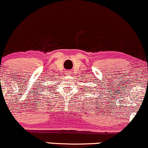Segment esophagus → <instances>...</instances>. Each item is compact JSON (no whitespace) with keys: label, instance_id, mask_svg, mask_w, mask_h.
<instances>
[{"label":"esophagus","instance_id":"34e87169","mask_svg":"<svg viewBox=\"0 0 148 148\" xmlns=\"http://www.w3.org/2000/svg\"><path fill=\"white\" fill-rule=\"evenodd\" d=\"M65 74H67V75H69V74H70V72H66Z\"/></svg>","mask_w":148,"mask_h":148}]
</instances>
